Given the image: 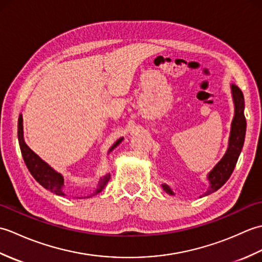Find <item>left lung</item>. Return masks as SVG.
I'll list each match as a JSON object with an SVG mask.
<instances>
[{
	"mask_svg": "<svg viewBox=\"0 0 262 262\" xmlns=\"http://www.w3.org/2000/svg\"><path fill=\"white\" fill-rule=\"evenodd\" d=\"M231 93L233 103H234V117H233L231 124L229 145H227V149L224 157L222 158L214 168L208 172L207 180L209 182V186L207 191L205 192V196L219 190V189L229 180L233 170L235 168L237 159L240 157L244 138H246L247 121L246 117H244L243 93L235 84H231ZM162 188L168 194H171V196H174L176 194L166 183H163Z\"/></svg>",
	"mask_w": 262,
	"mask_h": 262,
	"instance_id": "obj_1",
	"label": "left lung"
}]
</instances>
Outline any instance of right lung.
<instances>
[{
	"label": "right lung",
	"mask_w": 262,
	"mask_h": 262,
	"mask_svg": "<svg viewBox=\"0 0 262 262\" xmlns=\"http://www.w3.org/2000/svg\"><path fill=\"white\" fill-rule=\"evenodd\" d=\"M18 140H19L22 158L25 160L27 168L30 171L31 176L35 178L39 185H41L43 188L47 189V190L58 194V196H64V197L68 196V194L64 192L63 174L59 173V172H57L56 170H54L51 165H49L47 162H45V161L33 152L32 149L26 144L25 137H24V118H22V114H20L19 119H18ZM122 140H124V138L121 137L118 141H116L114 143V145L109 148L108 154L111 151H114V149L122 142ZM109 179H110V173H107L100 178L97 189H94V191L92 193H90L89 196L84 198L94 196V194H97L98 192L101 191L104 188V186L107 185ZM77 198H81V197H77Z\"/></svg>",
	"instance_id": "1"
}]
</instances>
